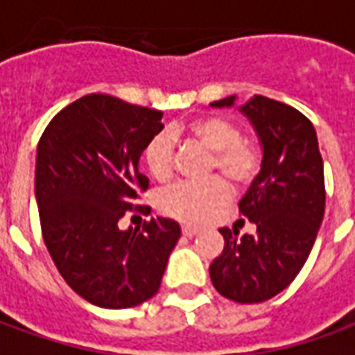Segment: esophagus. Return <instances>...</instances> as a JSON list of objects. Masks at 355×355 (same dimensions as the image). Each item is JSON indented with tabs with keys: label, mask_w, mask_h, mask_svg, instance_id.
<instances>
[{
	"label": "esophagus",
	"mask_w": 355,
	"mask_h": 355,
	"mask_svg": "<svg viewBox=\"0 0 355 355\" xmlns=\"http://www.w3.org/2000/svg\"><path fill=\"white\" fill-rule=\"evenodd\" d=\"M182 234L186 238H192L196 234H200V228H193V226H182Z\"/></svg>",
	"instance_id": "obj_1"
}]
</instances>
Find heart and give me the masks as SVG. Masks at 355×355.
<instances>
[{
    "label": "heart",
    "mask_w": 355,
    "mask_h": 355,
    "mask_svg": "<svg viewBox=\"0 0 355 355\" xmlns=\"http://www.w3.org/2000/svg\"><path fill=\"white\" fill-rule=\"evenodd\" d=\"M182 131L198 144L211 152L209 173H220L232 186L249 184L261 167V150L251 140L241 139V131L224 117H201L188 123ZM180 129H171L178 135ZM169 132H159L148 142L144 162L157 180L173 175V140ZM230 200V188L223 178H209L205 182H182L163 193L159 207L167 216L180 223L201 224L209 220Z\"/></svg>",
    "instance_id": "heart-1"
}]
</instances>
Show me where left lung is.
Returning <instances> with one entry per match:
<instances>
[{"instance_id": "8db88e82", "label": "left lung", "mask_w": 355, "mask_h": 355, "mask_svg": "<svg viewBox=\"0 0 355 355\" xmlns=\"http://www.w3.org/2000/svg\"><path fill=\"white\" fill-rule=\"evenodd\" d=\"M236 96L211 102L232 108ZM259 137V175L239 201L257 232L220 228L223 253L209 266L223 297L254 304L282 293L304 266L325 213V180L318 135L310 119L283 102L254 94L239 106Z\"/></svg>"}]
</instances>
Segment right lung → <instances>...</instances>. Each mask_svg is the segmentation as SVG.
Here are the masks:
<instances>
[{
    "mask_svg": "<svg viewBox=\"0 0 355 355\" xmlns=\"http://www.w3.org/2000/svg\"><path fill=\"white\" fill-rule=\"evenodd\" d=\"M162 117L117 96L87 94L60 110L37 144L43 241L64 282L94 306L121 310L154 297L180 238L178 223L162 216L142 232L119 228L148 188L140 155L163 129Z\"/></svg>",
    "mask_w": 355,
    "mask_h": 355,
    "instance_id": "1",
    "label": "right lung"
}]
</instances>
